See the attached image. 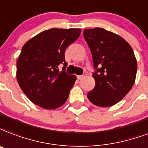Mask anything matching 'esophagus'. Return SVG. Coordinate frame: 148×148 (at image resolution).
<instances>
[{
  "instance_id": "obj_1",
  "label": "esophagus",
  "mask_w": 148,
  "mask_h": 148,
  "mask_svg": "<svg viewBox=\"0 0 148 148\" xmlns=\"http://www.w3.org/2000/svg\"><path fill=\"white\" fill-rule=\"evenodd\" d=\"M84 75H78V76H77V79H78V80H82V78H84Z\"/></svg>"
}]
</instances>
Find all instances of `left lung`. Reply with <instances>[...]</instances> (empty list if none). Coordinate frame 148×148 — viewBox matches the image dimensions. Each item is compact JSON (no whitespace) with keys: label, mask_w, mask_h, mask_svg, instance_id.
Here are the masks:
<instances>
[{"label":"left lung","mask_w":148,"mask_h":148,"mask_svg":"<svg viewBox=\"0 0 148 148\" xmlns=\"http://www.w3.org/2000/svg\"><path fill=\"white\" fill-rule=\"evenodd\" d=\"M84 37L92 53L95 81L88 99L97 106H112L135 82L137 64L133 49L122 37L101 28L84 29Z\"/></svg>","instance_id":"1"}]
</instances>
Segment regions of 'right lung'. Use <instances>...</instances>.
Masks as SVG:
<instances>
[{
	"label": "right lung",
	"mask_w": 148,
	"mask_h": 148,
	"mask_svg": "<svg viewBox=\"0 0 148 148\" xmlns=\"http://www.w3.org/2000/svg\"><path fill=\"white\" fill-rule=\"evenodd\" d=\"M80 34V29L53 28L42 32L23 46L17 61V80L34 104L53 109L66 101L77 77L65 71L64 53ZM60 64H64L61 72Z\"/></svg>",
	"instance_id": "right-lung-1"
}]
</instances>
